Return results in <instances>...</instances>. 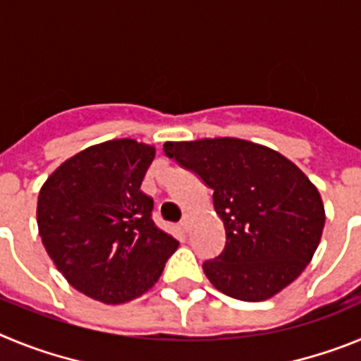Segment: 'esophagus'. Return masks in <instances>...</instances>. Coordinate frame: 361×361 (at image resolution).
<instances>
[{
    "mask_svg": "<svg viewBox=\"0 0 361 361\" xmlns=\"http://www.w3.org/2000/svg\"><path fill=\"white\" fill-rule=\"evenodd\" d=\"M180 228L184 229V231H190V228H191V215H184V219L180 220Z\"/></svg>",
    "mask_w": 361,
    "mask_h": 361,
    "instance_id": "34e87169",
    "label": "esophagus"
}]
</instances>
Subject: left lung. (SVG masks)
Returning a JSON list of instances; mask_svg holds the SVG:
<instances>
[{"label": "left lung", "instance_id": "left-lung-1", "mask_svg": "<svg viewBox=\"0 0 361 361\" xmlns=\"http://www.w3.org/2000/svg\"><path fill=\"white\" fill-rule=\"evenodd\" d=\"M164 153L213 190L226 245L202 269L220 293L260 302L298 279L325 224L320 193L298 166L235 137L166 142Z\"/></svg>", "mask_w": 361, "mask_h": 361}]
</instances>
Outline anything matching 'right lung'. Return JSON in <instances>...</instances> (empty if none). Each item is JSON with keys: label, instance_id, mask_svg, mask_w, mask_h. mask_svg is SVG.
Returning <instances> with one entry per match:
<instances>
[{"label": "right lung", "instance_id": "1", "mask_svg": "<svg viewBox=\"0 0 361 361\" xmlns=\"http://www.w3.org/2000/svg\"><path fill=\"white\" fill-rule=\"evenodd\" d=\"M155 148L114 139L75 153L43 184L37 228L68 283L103 304H124L157 282L178 242L153 224L141 191Z\"/></svg>", "mask_w": 361, "mask_h": 361}]
</instances>
